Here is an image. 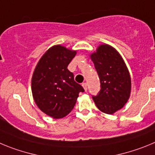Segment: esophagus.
<instances>
[{"label": "esophagus", "instance_id": "1", "mask_svg": "<svg viewBox=\"0 0 155 155\" xmlns=\"http://www.w3.org/2000/svg\"><path fill=\"white\" fill-rule=\"evenodd\" d=\"M82 86H83V89H84L85 91H86V90H87V84H86V83H83V84H82Z\"/></svg>", "mask_w": 155, "mask_h": 155}]
</instances>
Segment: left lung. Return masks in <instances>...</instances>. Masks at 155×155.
Masks as SVG:
<instances>
[{"label":"left lung","instance_id":"left-lung-1","mask_svg":"<svg viewBox=\"0 0 155 155\" xmlns=\"http://www.w3.org/2000/svg\"><path fill=\"white\" fill-rule=\"evenodd\" d=\"M100 80V91L93 100L104 114H113L124 107L131 91V79L124 60L114 47L103 44L90 54Z\"/></svg>","mask_w":155,"mask_h":155}]
</instances>
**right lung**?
Masks as SVG:
<instances>
[{"instance_id":"1","label":"right lung","mask_w":155,"mask_h":155,"mask_svg":"<svg viewBox=\"0 0 155 155\" xmlns=\"http://www.w3.org/2000/svg\"><path fill=\"white\" fill-rule=\"evenodd\" d=\"M76 51L55 45L41 56L33 72L31 92L38 107L54 119L72 111L83 86L74 80L68 65Z\"/></svg>"}]
</instances>
